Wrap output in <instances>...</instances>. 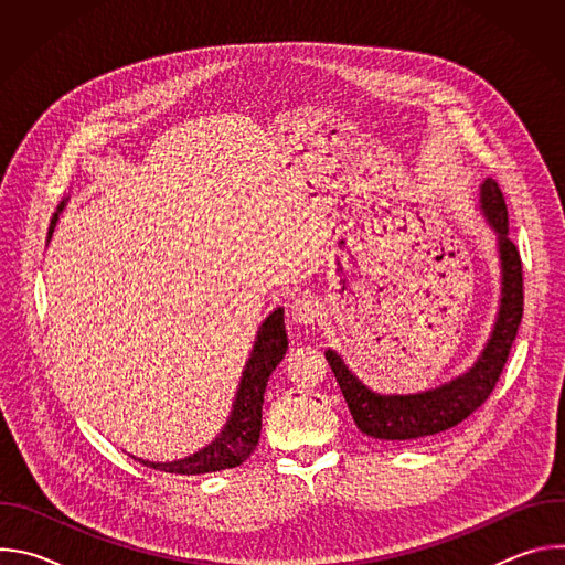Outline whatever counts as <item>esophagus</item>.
Here are the masks:
<instances>
[{"instance_id": "obj_1", "label": "esophagus", "mask_w": 565, "mask_h": 565, "mask_svg": "<svg viewBox=\"0 0 565 565\" xmlns=\"http://www.w3.org/2000/svg\"><path fill=\"white\" fill-rule=\"evenodd\" d=\"M321 317V303L312 297H297L290 303V321L297 327H312Z\"/></svg>"}]
</instances>
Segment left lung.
Segmentation results:
<instances>
[{
    "mask_svg": "<svg viewBox=\"0 0 565 565\" xmlns=\"http://www.w3.org/2000/svg\"><path fill=\"white\" fill-rule=\"evenodd\" d=\"M480 207L490 225L499 232L503 297L494 333L486 351L465 375L416 395H377L349 371L335 351H327V360L338 377L358 429L371 438L402 443L451 429L490 397L503 373L523 317V264L519 248L508 236V205L497 181L488 179L482 183Z\"/></svg>",
    "mask_w": 565,
    "mask_h": 565,
    "instance_id": "obj_1",
    "label": "left lung"
}]
</instances>
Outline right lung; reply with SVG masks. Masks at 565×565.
Returning a JSON list of instances; mask_svg holds the SVG:
<instances>
[{"label":"right lung","instance_id":"right-lung-1","mask_svg":"<svg viewBox=\"0 0 565 565\" xmlns=\"http://www.w3.org/2000/svg\"><path fill=\"white\" fill-rule=\"evenodd\" d=\"M64 205V203H62ZM57 212L51 218L49 236L53 232V225L57 221ZM288 351V338H286V327H284V310H275L264 324L257 335L253 355L246 364L244 377H241L236 399H234V409L232 416L221 431V436L201 449L199 454L174 460V462H149L140 460L142 465L158 469V471H170V473H183V476H196V473H207V471H221L230 469L244 462L259 443L262 434V407H264V393L266 384L277 369V364L284 360Z\"/></svg>","mask_w":565,"mask_h":565}]
</instances>
